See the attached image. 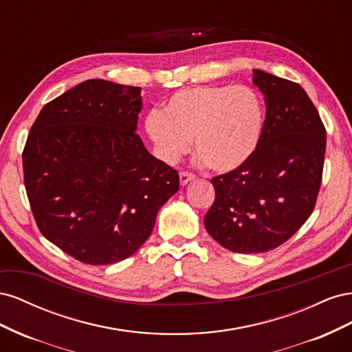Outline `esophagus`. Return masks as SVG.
<instances>
[{"mask_svg":"<svg viewBox=\"0 0 352 352\" xmlns=\"http://www.w3.org/2000/svg\"><path fill=\"white\" fill-rule=\"evenodd\" d=\"M194 179H195V175L189 173V172H180L179 173V180H180V185H182V186L188 185L190 180H194Z\"/></svg>","mask_w":352,"mask_h":352,"instance_id":"obj_1","label":"esophagus"}]
</instances>
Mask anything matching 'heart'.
<instances>
[{
	"label": "heart",
	"instance_id": "1",
	"mask_svg": "<svg viewBox=\"0 0 352 352\" xmlns=\"http://www.w3.org/2000/svg\"><path fill=\"white\" fill-rule=\"evenodd\" d=\"M264 126L260 97L248 87H194L175 92L163 111L153 110L145 129L163 162L173 164L194 140L198 162L228 173L257 150Z\"/></svg>",
	"mask_w": 352,
	"mask_h": 352
}]
</instances>
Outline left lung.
I'll return each mask as SVG.
<instances>
[{"instance_id":"left-lung-1","label":"left lung","mask_w":352,"mask_h":352,"mask_svg":"<svg viewBox=\"0 0 352 352\" xmlns=\"http://www.w3.org/2000/svg\"><path fill=\"white\" fill-rule=\"evenodd\" d=\"M252 82L267 107L258 146L211 179L216 198L204 219L210 236L239 254L278 248L311 216L326 151L324 124L300 85L263 70Z\"/></svg>"}]
</instances>
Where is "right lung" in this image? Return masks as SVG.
Here are the masks:
<instances>
[{
	"instance_id": "right-lung-1",
	"label": "right lung",
	"mask_w": 352,
	"mask_h": 352,
	"mask_svg": "<svg viewBox=\"0 0 352 352\" xmlns=\"http://www.w3.org/2000/svg\"><path fill=\"white\" fill-rule=\"evenodd\" d=\"M141 109L140 87L89 79L45 104L30 127L23 176L32 212L42 235L80 263L131 257L179 189L177 170L135 132Z\"/></svg>"
}]
</instances>
